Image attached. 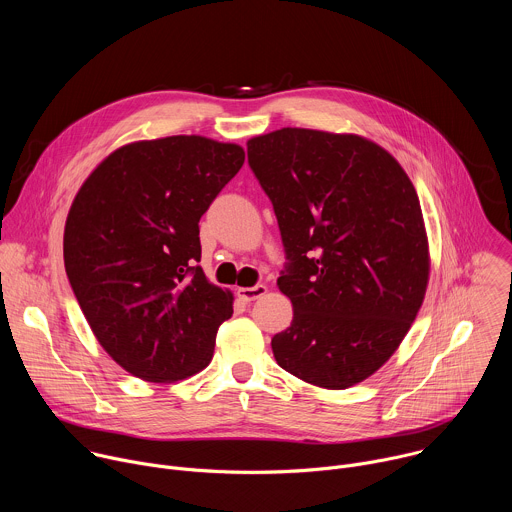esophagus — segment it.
<instances>
[{
	"label": "esophagus",
	"mask_w": 512,
	"mask_h": 512,
	"mask_svg": "<svg viewBox=\"0 0 512 512\" xmlns=\"http://www.w3.org/2000/svg\"><path fill=\"white\" fill-rule=\"evenodd\" d=\"M267 293V287L265 285H253V287H239L237 289V295L243 299V301H255V299H259L261 295H265Z\"/></svg>",
	"instance_id": "1"
}]
</instances>
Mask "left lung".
I'll return each instance as SVG.
<instances>
[{
  "mask_svg": "<svg viewBox=\"0 0 512 512\" xmlns=\"http://www.w3.org/2000/svg\"><path fill=\"white\" fill-rule=\"evenodd\" d=\"M247 156L279 223L277 285L293 303L273 356L307 384L346 390L390 360L422 305L430 263L416 189L356 134L281 128L251 138Z\"/></svg>",
  "mask_w": 512,
  "mask_h": 512,
  "instance_id": "8db88e82",
  "label": "left lung"
}]
</instances>
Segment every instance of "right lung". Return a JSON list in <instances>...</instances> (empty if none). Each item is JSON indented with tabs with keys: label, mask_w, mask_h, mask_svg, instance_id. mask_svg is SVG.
Returning a JSON list of instances; mask_svg holds the SVG:
<instances>
[{
	"label": "right lung",
	"mask_w": 512,
	"mask_h": 512,
	"mask_svg": "<svg viewBox=\"0 0 512 512\" xmlns=\"http://www.w3.org/2000/svg\"><path fill=\"white\" fill-rule=\"evenodd\" d=\"M245 152L205 136L132 142L98 164L64 231L72 291L110 358L146 382L209 366L233 295L199 265V221Z\"/></svg>",
	"instance_id": "add662e5"
}]
</instances>
